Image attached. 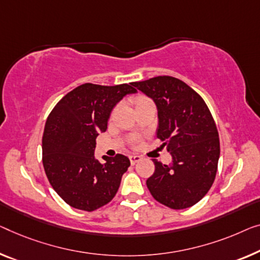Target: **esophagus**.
Segmentation results:
<instances>
[{
    "label": "esophagus",
    "mask_w": 260,
    "mask_h": 260,
    "mask_svg": "<svg viewBox=\"0 0 260 260\" xmlns=\"http://www.w3.org/2000/svg\"><path fill=\"white\" fill-rule=\"evenodd\" d=\"M140 160H141L140 155L133 154V155H131V156H129V161H131L132 165H135V164H137V162H139Z\"/></svg>",
    "instance_id": "obj_1"
}]
</instances>
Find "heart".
<instances>
[{
    "label": "heart",
    "mask_w": 260,
    "mask_h": 260,
    "mask_svg": "<svg viewBox=\"0 0 260 260\" xmlns=\"http://www.w3.org/2000/svg\"><path fill=\"white\" fill-rule=\"evenodd\" d=\"M148 100L149 99L145 98V96H139V98H137V100H135V103H137V106H138V105H141V104H143V103L148 102ZM134 143H138V140H135Z\"/></svg>",
    "instance_id": "1"
}]
</instances>
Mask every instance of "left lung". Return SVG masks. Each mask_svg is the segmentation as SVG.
<instances>
[{"mask_svg":"<svg viewBox=\"0 0 260 260\" xmlns=\"http://www.w3.org/2000/svg\"><path fill=\"white\" fill-rule=\"evenodd\" d=\"M133 86L156 105V137L173 158L168 166L154 158L155 172L147 187L170 209L192 207L209 191L217 173L219 139L214 118L202 96L174 77H154Z\"/></svg>","mask_w":260,"mask_h":260,"instance_id":"1","label":"left lung"}]
</instances>
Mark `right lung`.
<instances>
[{"label":"right lung","mask_w":260,"mask_h":260,"mask_svg":"<svg viewBox=\"0 0 260 260\" xmlns=\"http://www.w3.org/2000/svg\"><path fill=\"white\" fill-rule=\"evenodd\" d=\"M133 83L103 86L83 84L57 104L45 122L42 150L50 184L72 208L93 211L111 202L131 166L122 154L94 156L95 139L107 129L111 112Z\"/></svg>","instance_id":"add662e5"}]
</instances>
